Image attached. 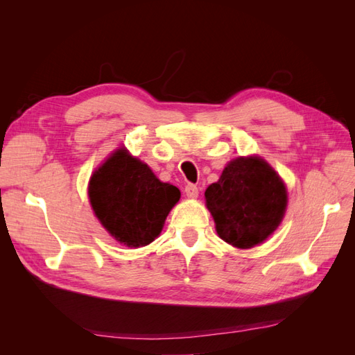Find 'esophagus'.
<instances>
[{
  "mask_svg": "<svg viewBox=\"0 0 355 355\" xmlns=\"http://www.w3.org/2000/svg\"><path fill=\"white\" fill-rule=\"evenodd\" d=\"M185 194H187V197H189V198H197V197H198V188H197V185L188 184V185L185 187Z\"/></svg>",
  "mask_w": 355,
  "mask_h": 355,
  "instance_id": "34e87169",
  "label": "esophagus"
}]
</instances>
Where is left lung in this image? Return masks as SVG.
Listing matches in <instances>:
<instances>
[{
  "label": "left lung",
  "instance_id": "obj_1",
  "mask_svg": "<svg viewBox=\"0 0 355 355\" xmlns=\"http://www.w3.org/2000/svg\"><path fill=\"white\" fill-rule=\"evenodd\" d=\"M204 196L218 235L239 249L265 241L278 228L287 207L284 182L254 155L232 159Z\"/></svg>",
  "mask_w": 355,
  "mask_h": 355
}]
</instances>
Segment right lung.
Wrapping results in <instances>:
<instances>
[{
	"mask_svg": "<svg viewBox=\"0 0 355 355\" xmlns=\"http://www.w3.org/2000/svg\"><path fill=\"white\" fill-rule=\"evenodd\" d=\"M89 198L96 218L116 241L142 247L158 237L180 191L120 148L92 175Z\"/></svg>",
	"mask_w": 355,
	"mask_h": 355,
	"instance_id": "1",
	"label": "right lung"
}]
</instances>
